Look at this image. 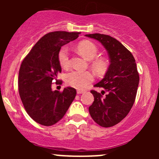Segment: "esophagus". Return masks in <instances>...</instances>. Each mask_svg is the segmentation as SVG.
I'll list each match as a JSON object with an SVG mask.
<instances>
[{
  "label": "esophagus",
  "instance_id": "34e87169",
  "mask_svg": "<svg viewBox=\"0 0 159 159\" xmlns=\"http://www.w3.org/2000/svg\"><path fill=\"white\" fill-rule=\"evenodd\" d=\"M84 93V91H83V90H77V93L78 94H81V93Z\"/></svg>",
  "mask_w": 159,
  "mask_h": 159
}]
</instances>
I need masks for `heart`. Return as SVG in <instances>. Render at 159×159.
Wrapping results in <instances>:
<instances>
[{"label":"heart","mask_w":159,"mask_h":159,"mask_svg":"<svg viewBox=\"0 0 159 159\" xmlns=\"http://www.w3.org/2000/svg\"><path fill=\"white\" fill-rule=\"evenodd\" d=\"M78 51L87 60L91 61V67L98 74H102L106 70L107 62L103 58H94L98 54V48L93 43L84 41L77 47ZM58 61L62 68L67 69L70 65L69 51L67 47H62L58 52ZM65 80L70 87L78 90H84L93 81V76L90 72L73 70L66 75Z\"/></svg>","instance_id":"heart-1"}]
</instances>
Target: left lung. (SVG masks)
I'll return each instance as SVG.
<instances>
[{"instance_id": "obj_1", "label": "left lung", "mask_w": 159, "mask_h": 159, "mask_svg": "<svg viewBox=\"0 0 159 159\" xmlns=\"http://www.w3.org/2000/svg\"><path fill=\"white\" fill-rule=\"evenodd\" d=\"M101 43L108 54L110 65L102 79L94 87H102L101 93L91 90L94 101L89 107L91 117L102 127H111L123 120L133 106L139 84L135 60L124 45L108 35H85ZM105 92L107 95L102 97Z\"/></svg>"}]
</instances>
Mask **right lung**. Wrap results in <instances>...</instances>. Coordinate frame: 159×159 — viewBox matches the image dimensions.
Here are the masks:
<instances>
[{"label": "right lung", "instance_id": "right-lung-1", "mask_svg": "<svg viewBox=\"0 0 159 159\" xmlns=\"http://www.w3.org/2000/svg\"><path fill=\"white\" fill-rule=\"evenodd\" d=\"M78 32L45 34L33 47L20 66L19 96L29 116L40 125L50 126L63 117L76 96L73 87L53 91L52 81L61 72L58 52L78 37Z\"/></svg>", "mask_w": 159, "mask_h": 159}]
</instances>
